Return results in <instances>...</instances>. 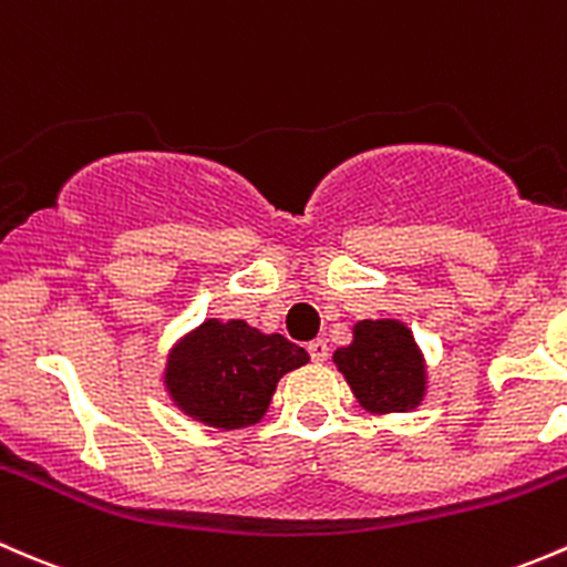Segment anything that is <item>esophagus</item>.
<instances>
[{"instance_id": "obj_1", "label": "esophagus", "mask_w": 567, "mask_h": 567, "mask_svg": "<svg viewBox=\"0 0 567 567\" xmlns=\"http://www.w3.org/2000/svg\"><path fill=\"white\" fill-rule=\"evenodd\" d=\"M308 354H311L313 363H324V360L330 358V347H327L324 338H317V341L308 343Z\"/></svg>"}]
</instances>
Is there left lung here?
I'll use <instances>...</instances> for the list:
<instances>
[{"instance_id":"left-lung-1","label":"left lung","mask_w":567,"mask_h":567,"mask_svg":"<svg viewBox=\"0 0 567 567\" xmlns=\"http://www.w3.org/2000/svg\"><path fill=\"white\" fill-rule=\"evenodd\" d=\"M349 347L332 363L343 373L360 406L377 414L410 412L425 395V360L412 330L399 319H363Z\"/></svg>"}]
</instances>
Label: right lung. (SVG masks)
Returning <instances> with one entry per match:
<instances>
[{
  "label": "right lung",
  "instance_id": "1",
  "mask_svg": "<svg viewBox=\"0 0 567 567\" xmlns=\"http://www.w3.org/2000/svg\"><path fill=\"white\" fill-rule=\"evenodd\" d=\"M308 363V352L243 319H207L168 352V395L188 417L213 429H245L265 417L284 373Z\"/></svg>",
  "mask_w": 567,
  "mask_h": 567
}]
</instances>
